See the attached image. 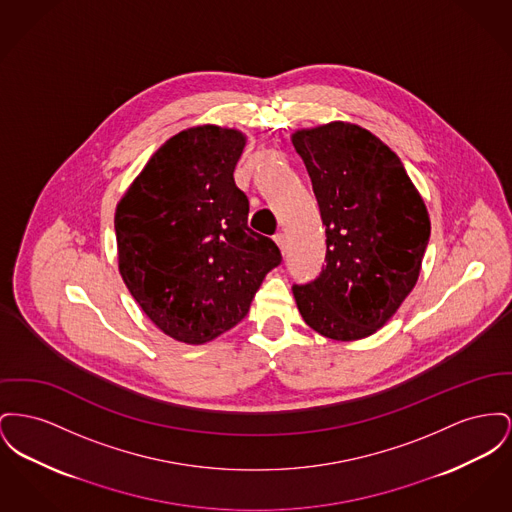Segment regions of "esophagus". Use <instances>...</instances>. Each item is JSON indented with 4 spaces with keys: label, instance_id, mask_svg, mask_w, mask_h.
<instances>
[{
    "label": "esophagus",
    "instance_id": "obj_1",
    "mask_svg": "<svg viewBox=\"0 0 512 512\" xmlns=\"http://www.w3.org/2000/svg\"><path fill=\"white\" fill-rule=\"evenodd\" d=\"M274 241H276V245L280 247V251H282V253H286V236H284L282 232L274 234Z\"/></svg>",
    "mask_w": 512,
    "mask_h": 512
}]
</instances>
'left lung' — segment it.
Segmentation results:
<instances>
[{
    "instance_id": "8db88e82",
    "label": "left lung",
    "mask_w": 512,
    "mask_h": 512,
    "mask_svg": "<svg viewBox=\"0 0 512 512\" xmlns=\"http://www.w3.org/2000/svg\"><path fill=\"white\" fill-rule=\"evenodd\" d=\"M327 234L321 274L294 284L303 321L332 340L381 329L412 292L431 234L400 158L373 133L332 121L294 133Z\"/></svg>"
}]
</instances>
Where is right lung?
Returning <instances> with one entry per match:
<instances>
[{
    "mask_svg": "<svg viewBox=\"0 0 512 512\" xmlns=\"http://www.w3.org/2000/svg\"><path fill=\"white\" fill-rule=\"evenodd\" d=\"M243 147L236 129H185L152 154L116 209L125 286L185 344L236 327L282 263L278 245L247 226L249 201L234 181Z\"/></svg>",
    "mask_w": 512,
    "mask_h": 512,
    "instance_id": "obj_1",
    "label": "right lung"
}]
</instances>
